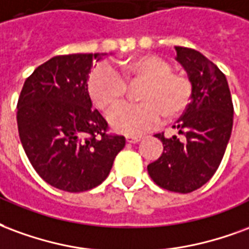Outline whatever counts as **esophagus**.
Listing matches in <instances>:
<instances>
[{
	"label": "esophagus",
	"mask_w": 249,
	"mask_h": 249,
	"mask_svg": "<svg viewBox=\"0 0 249 249\" xmlns=\"http://www.w3.org/2000/svg\"><path fill=\"white\" fill-rule=\"evenodd\" d=\"M141 139H142L141 137H127L126 138V141L128 143H138L139 141H141Z\"/></svg>",
	"instance_id": "esophagus-1"
}]
</instances>
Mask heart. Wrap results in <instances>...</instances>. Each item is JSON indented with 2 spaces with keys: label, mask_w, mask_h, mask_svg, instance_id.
Masks as SVG:
<instances>
[{
  "label": "heart",
  "mask_w": 249,
  "mask_h": 249,
  "mask_svg": "<svg viewBox=\"0 0 249 249\" xmlns=\"http://www.w3.org/2000/svg\"><path fill=\"white\" fill-rule=\"evenodd\" d=\"M138 87L139 103L118 107L110 114V126L126 135L147 131L162 121L180 117L190 106L194 94L191 79L172 71L170 63L152 54L119 62L112 67L101 65L87 81V90L94 105L110 112L122 102L128 87Z\"/></svg>",
  "instance_id": "1"
}]
</instances>
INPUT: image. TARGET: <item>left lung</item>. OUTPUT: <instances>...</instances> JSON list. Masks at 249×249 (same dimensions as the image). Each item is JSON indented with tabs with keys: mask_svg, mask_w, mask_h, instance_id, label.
<instances>
[{
	"mask_svg": "<svg viewBox=\"0 0 249 249\" xmlns=\"http://www.w3.org/2000/svg\"><path fill=\"white\" fill-rule=\"evenodd\" d=\"M175 50L194 86L192 101L174 126L179 135H154L162 141L163 152L147 170L159 187L188 194L216 172L231 137L233 105L226 75L215 63L194 49Z\"/></svg>",
	"mask_w": 249,
	"mask_h": 249,
	"instance_id": "8db88e82",
	"label": "left lung"
}]
</instances>
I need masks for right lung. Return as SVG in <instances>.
I'll use <instances>...</instances> for the list:
<instances>
[{
    "instance_id": "add662e5",
    "label": "right lung",
    "mask_w": 249,
    "mask_h": 249,
    "mask_svg": "<svg viewBox=\"0 0 249 249\" xmlns=\"http://www.w3.org/2000/svg\"><path fill=\"white\" fill-rule=\"evenodd\" d=\"M99 54L57 55L26 78L17 103L19 139L43 180L67 192L89 191L110 174L126 139L108 132L87 79Z\"/></svg>"
}]
</instances>
